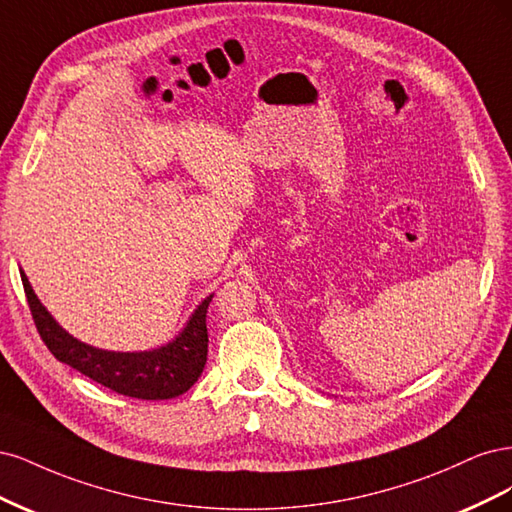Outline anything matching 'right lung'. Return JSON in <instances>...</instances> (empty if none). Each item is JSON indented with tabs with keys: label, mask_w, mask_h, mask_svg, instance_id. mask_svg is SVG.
Here are the masks:
<instances>
[{
	"label": "right lung",
	"mask_w": 512,
	"mask_h": 512,
	"mask_svg": "<svg viewBox=\"0 0 512 512\" xmlns=\"http://www.w3.org/2000/svg\"><path fill=\"white\" fill-rule=\"evenodd\" d=\"M21 280L31 317L48 351L95 383L129 398L170 400L185 393L200 378L208 355L206 312L212 295L195 308L183 332L166 346L140 353H117L95 349L70 336L40 304L23 270Z\"/></svg>",
	"instance_id": "1"
}]
</instances>
